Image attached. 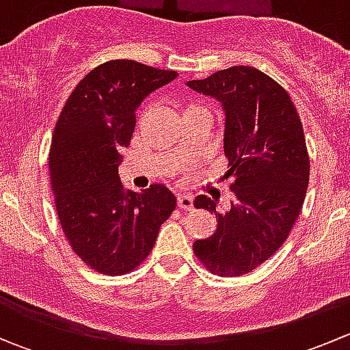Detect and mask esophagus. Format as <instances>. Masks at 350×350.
<instances>
[{
	"label": "esophagus",
	"instance_id": "esophagus-1",
	"mask_svg": "<svg viewBox=\"0 0 350 350\" xmlns=\"http://www.w3.org/2000/svg\"><path fill=\"white\" fill-rule=\"evenodd\" d=\"M178 208H179V210H191V208H193V196L179 195L178 196Z\"/></svg>",
	"mask_w": 350,
	"mask_h": 350
}]
</instances>
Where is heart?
<instances>
[{"mask_svg": "<svg viewBox=\"0 0 350 350\" xmlns=\"http://www.w3.org/2000/svg\"><path fill=\"white\" fill-rule=\"evenodd\" d=\"M189 108H196V107H189ZM189 108H188V109H189Z\"/></svg>", "mask_w": 350, "mask_h": 350, "instance_id": "heart-1", "label": "heart"}]
</instances>
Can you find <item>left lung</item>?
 <instances>
[{"label": "left lung", "instance_id": "1", "mask_svg": "<svg viewBox=\"0 0 350 350\" xmlns=\"http://www.w3.org/2000/svg\"><path fill=\"white\" fill-rule=\"evenodd\" d=\"M186 84L224 108L225 176L234 178L228 210L217 211L215 198L195 200L196 208L213 211L217 230L193 250L213 274L242 276L283 245L301 210L310 178L303 125L286 90L254 67H228Z\"/></svg>", "mask_w": 350, "mask_h": 350}]
</instances>
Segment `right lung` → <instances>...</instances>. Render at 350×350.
Listing matches in <instances>:
<instances>
[{"label":"right lung","instance_id":"obj_1","mask_svg":"<svg viewBox=\"0 0 350 350\" xmlns=\"http://www.w3.org/2000/svg\"><path fill=\"white\" fill-rule=\"evenodd\" d=\"M176 77L126 59L105 62L79 81L59 115L49 154L55 208L72 250L98 273L135 269L176 208L164 185L126 191L118 176L137 108Z\"/></svg>","mask_w":350,"mask_h":350}]
</instances>
